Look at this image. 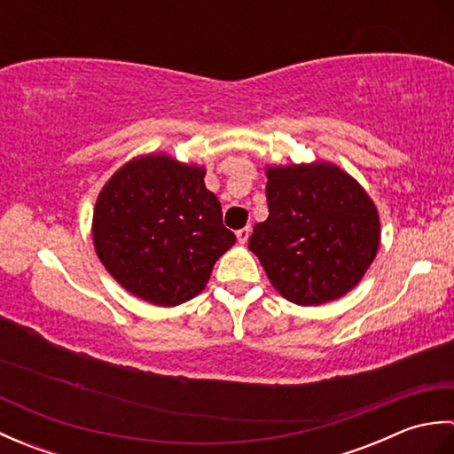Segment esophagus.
Here are the masks:
<instances>
[{"instance_id": "obj_1", "label": "esophagus", "mask_w": 454, "mask_h": 454, "mask_svg": "<svg viewBox=\"0 0 454 454\" xmlns=\"http://www.w3.org/2000/svg\"><path fill=\"white\" fill-rule=\"evenodd\" d=\"M249 234H252V228H249V226H246V228H242V230H238V232H236L238 242H239V244H246Z\"/></svg>"}]
</instances>
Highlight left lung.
<instances>
[{
	"label": "left lung",
	"instance_id": "left-lung-1",
	"mask_svg": "<svg viewBox=\"0 0 454 454\" xmlns=\"http://www.w3.org/2000/svg\"><path fill=\"white\" fill-rule=\"evenodd\" d=\"M265 222L249 249L286 301L317 306L349 293L380 242L374 202L332 163L267 169Z\"/></svg>",
	"mask_w": 454,
	"mask_h": 454
}]
</instances>
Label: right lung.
Here are the masks:
<instances>
[{
  "label": "right lung",
  "instance_id": "1",
  "mask_svg": "<svg viewBox=\"0 0 454 454\" xmlns=\"http://www.w3.org/2000/svg\"><path fill=\"white\" fill-rule=\"evenodd\" d=\"M93 244L129 293L156 306L197 296L216 259L236 244L205 169L142 156L109 179L93 212Z\"/></svg>",
  "mask_w": 454,
  "mask_h": 454
}]
</instances>
